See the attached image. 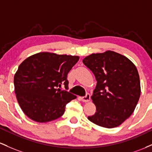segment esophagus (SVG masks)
<instances>
[{
    "label": "esophagus",
    "instance_id": "obj_1",
    "mask_svg": "<svg viewBox=\"0 0 152 152\" xmlns=\"http://www.w3.org/2000/svg\"><path fill=\"white\" fill-rule=\"evenodd\" d=\"M81 100H83V102H88L90 100V95L89 94V93H87L85 96L82 97Z\"/></svg>",
    "mask_w": 152,
    "mask_h": 152
}]
</instances>
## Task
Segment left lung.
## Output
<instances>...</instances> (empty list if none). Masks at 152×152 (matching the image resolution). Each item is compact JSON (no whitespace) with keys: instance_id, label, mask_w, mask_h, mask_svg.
<instances>
[{"instance_id":"obj_1","label":"left lung","mask_w":152,"mask_h":152,"mask_svg":"<svg viewBox=\"0 0 152 152\" xmlns=\"http://www.w3.org/2000/svg\"><path fill=\"white\" fill-rule=\"evenodd\" d=\"M97 80L91 98L96 106L88 120L111 129L120 126L135 110L141 95L136 66L125 56L113 51L92 54L83 60Z\"/></svg>"}]
</instances>
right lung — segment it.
Instances as JSON below:
<instances>
[{"label":"right lung","mask_w":152,"mask_h":152,"mask_svg":"<svg viewBox=\"0 0 152 152\" xmlns=\"http://www.w3.org/2000/svg\"><path fill=\"white\" fill-rule=\"evenodd\" d=\"M79 58L40 52L20 64L13 80L15 93L20 107L29 118L45 123L64 114L66 105L77 96L59 88L64 85L67 90V74Z\"/></svg>","instance_id":"add662e5"}]
</instances>
